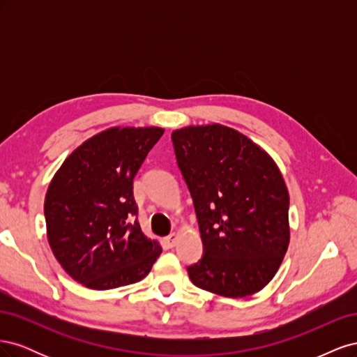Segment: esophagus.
I'll return each mask as SVG.
<instances>
[{
    "label": "esophagus",
    "instance_id": "esophagus-1",
    "mask_svg": "<svg viewBox=\"0 0 357 357\" xmlns=\"http://www.w3.org/2000/svg\"><path fill=\"white\" fill-rule=\"evenodd\" d=\"M177 240H178V234L172 232V234H169V235L167 236V238H165V244H167L168 247H174L176 243H177Z\"/></svg>",
    "mask_w": 357,
    "mask_h": 357
}]
</instances>
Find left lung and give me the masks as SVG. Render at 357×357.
Here are the masks:
<instances>
[{
  "instance_id": "obj_1",
  "label": "left lung",
  "mask_w": 357,
  "mask_h": 357,
  "mask_svg": "<svg viewBox=\"0 0 357 357\" xmlns=\"http://www.w3.org/2000/svg\"><path fill=\"white\" fill-rule=\"evenodd\" d=\"M195 207L204 255L188 266L192 283L243 298L275 275L289 245V192L282 172L252 139L223 125L171 134Z\"/></svg>"
}]
</instances>
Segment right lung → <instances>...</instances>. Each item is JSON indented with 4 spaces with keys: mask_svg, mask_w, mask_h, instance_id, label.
<instances>
[{
    "mask_svg": "<svg viewBox=\"0 0 357 357\" xmlns=\"http://www.w3.org/2000/svg\"><path fill=\"white\" fill-rule=\"evenodd\" d=\"M164 134L162 128H110L63 160L46 193L52 252L82 284L109 290L152 269L162 248L137 220L134 177Z\"/></svg>",
    "mask_w": 357,
    "mask_h": 357,
    "instance_id": "add662e5",
    "label": "right lung"
}]
</instances>
